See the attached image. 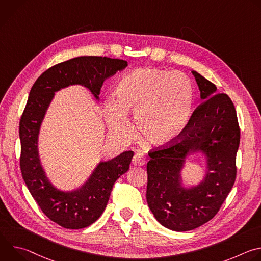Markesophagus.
I'll return each instance as SVG.
<instances>
[{"label": "esophagus", "instance_id": "esophagus-1", "mask_svg": "<svg viewBox=\"0 0 261 261\" xmlns=\"http://www.w3.org/2000/svg\"><path fill=\"white\" fill-rule=\"evenodd\" d=\"M145 162H146V159L141 153L135 154L132 159V164L134 166H143L145 164Z\"/></svg>", "mask_w": 261, "mask_h": 261}]
</instances>
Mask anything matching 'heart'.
<instances>
[{
	"mask_svg": "<svg viewBox=\"0 0 261 261\" xmlns=\"http://www.w3.org/2000/svg\"><path fill=\"white\" fill-rule=\"evenodd\" d=\"M115 102L108 100L104 117L109 131L126 138L131 133L127 120L134 114L140 136L156 146L175 142L187 129L193 110L194 90L189 77L180 72L137 69L117 84Z\"/></svg>",
	"mask_w": 261,
	"mask_h": 261,
	"instance_id": "obj_1",
	"label": "heart"
}]
</instances>
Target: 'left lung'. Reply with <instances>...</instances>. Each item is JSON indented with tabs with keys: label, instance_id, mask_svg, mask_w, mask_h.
Returning <instances> with one entry per match:
<instances>
[{
	"label": "left lung",
	"instance_id": "obj_1",
	"mask_svg": "<svg viewBox=\"0 0 261 261\" xmlns=\"http://www.w3.org/2000/svg\"><path fill=\"white\" fill-rule=\"evenodd\" d=\"M203 101L175 143L148 153L146 201L156 220L174 231L195 229L215 217L236 180L240 145L237 111L226 94L192 71ZM206 158L205 176L197 185L184 186L181 170L189 156Z\"/></svg>",
	"mask_w": 261,
	"mask_h": 261
}]
</instances>
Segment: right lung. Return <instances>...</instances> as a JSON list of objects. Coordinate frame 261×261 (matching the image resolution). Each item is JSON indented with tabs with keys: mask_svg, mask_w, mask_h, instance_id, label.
<instances>
[{
	"mask_svg": "<svg viewBox=\"0 0 261 261\" xmlns=\"http://www.w3.org/2000/svg\"><path fill=\"white\" fill-rule=\"evenodd\" d=\"M127 61L106 57H79L57 64L33 85L19 122L22 178L41 211L60 226L81 229L102 215L116 180L129 169L134 153L126 151L114 159L100 161L87 181L73 191H62L50 182L41 164L38 138L55 93L69 86L87 88L99 101L103 82L123 70Z\"/></svg>",
	"mask_w": 261,
	"mask_h": 261,
	"instance_id": "right-lung-1",
	"label": "right lung"
}]
</instances>
